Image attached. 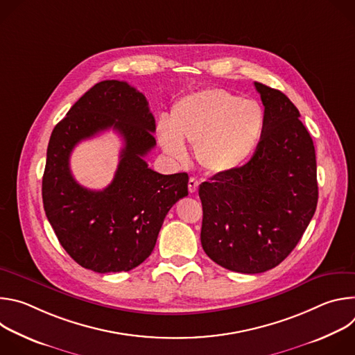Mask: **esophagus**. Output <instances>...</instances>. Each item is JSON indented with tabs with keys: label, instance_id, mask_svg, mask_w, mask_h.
Instances as JSON below:
<instances>
[{
	"label": "esophagus",
	"instance_id": "1",
	"mask_svg": "<svg viewBox=\"0 0 355 355\" xmlns=\"http://www.w3.org/2000/svg\"><path fill=\"white\" fill-rule=\"evenodd\" d=\"M198 185H199V181H198L196 178L191 177L189 181H188V189H189V192H191V193H195V192L198 191Z\"/></svg>",
	"mask_w": 355,
	"mask_h": 355
}]
</instances>
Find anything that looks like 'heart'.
<instances>
[{
    "instance_id": "1",
    "label": "heart",
    "mask_w": 355,
    "mask_h": 355,
    "mask_svg": "<svg viewBox=\"0 0 355 355\" xmlns=\"http://www.w3.org/2000/svg\"><path fill=\"white\" fill-rule=\"evenodd\" d=\"M264 129L263 108L220 88L182 96L171 119L159 123V141L175 162H185V144L195 146L198 163L212 174L241 167L257 147Z\"/></svg>"
}]
</instances>
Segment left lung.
<instances>
[{"mask_svg": "<svg viewBox=\"0 0 355 355\" xmlns=\"http://www.w3.org/2000/svg\"><path fill=\"white\" fill-rule=\"evenodd\" d=\"M264 129L248 163L199 185L200 243L211 260L243 274L277 267L305 233L318 205L313 140L281 91L254 83Z\"/></svg>", "mask_w": 355, "mask_h": 355, "instance_id": "1", "label": "left lung"}]
</instances>
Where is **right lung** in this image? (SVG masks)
I'll list each match as a JSON object with an SVG mask.
<instances>
[{
	"mask_svg": "<svg viewBox=\"0 0 355 355\" xmlns=\"http://www.w3.org/2000/svg\"><path fill=\"white\" fill-rule=\"evenodd\" d=\"M114 128L124 139L113 182L103 191L81 187L69 155L81 139ZM156 121L146 96L125 81L88 89L50 136L42 198L46 216L67 254L99 274L129 271L153 251L164 218L188 195V174L163 175L144 156L156 146Z\"/></svg>",
	"mask_w": 355,
	"mask_h": 355,
	"instance_id": "right-lung-1",
	"label": "right lung"
}]
</instances>
